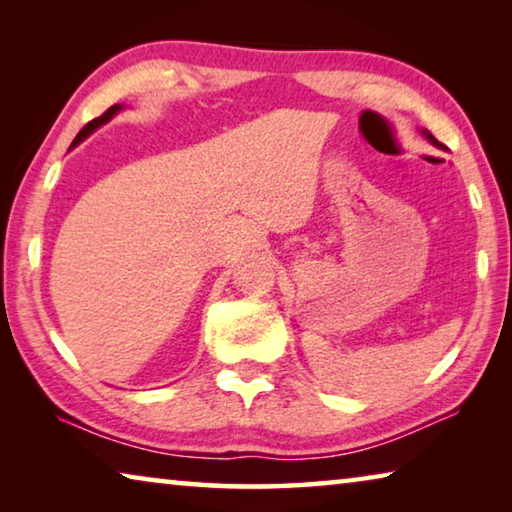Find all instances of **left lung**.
Listing matches in <instances>:
<instances>
[{"label": "left lung", "mask_w": 512, "mask_h": 512, "mask_svg": "<svg viewBox=\"0 0 512 512\" xmlns=\"http://www.w3.org/2000/svg\"><path fill=\"white\" fill-rule=\"evenodd\" d=\"M424 137H427V140H429L431 144H436V146H438V149H445V146H443V144H440V142L436 140V137H433L431 133H427V131H424Z\"/></svg>", "instance_id": "1"}]
</instances>
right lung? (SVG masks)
<instances>
[{
  "label": "right lung",
  "instance_id": "add662e5",
  "mask_svg": "<svg viewBox=\"0 0 512 512\" xmlns=\"http://www.w3.org/2000/svg\"><path fill=\"white\" fill-rule=\"evenodd\" d=\"M121 110V106H110L106 112H103V115L101 117H97V119H92V121H88V124H85L83 126V131L79 133V135H76L74 137V142H72V149H74V146L76 144H81L83 140H85V137H88L92 131H97V128L101 126V124H106V121L108 119H112V117H115L117 115V112Z\"/></svg>",
  "mask_w": 512,
  "mask_h": 512
}]
</instances>
